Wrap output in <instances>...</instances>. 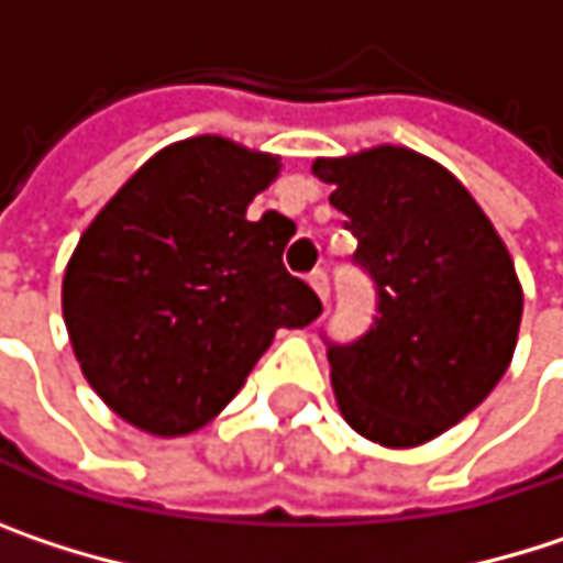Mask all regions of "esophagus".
<instances>
[{
    "label": "esophagus",
    "instance_id": "esophagus-1",
    "mask_svg": "<svg viewBox=\"0 0 563 563\" xmlns=\"http://www.w3.org/2000/svg\"><path fill=\"white\" fill-rule=\"evenodd\" d=\"M309 286L316 289V296H319L322 302H329V277H325V271L309 274Z\"/></svg>",
    "mask_w": 563,
    "mask_h": 563
}]
</instances>
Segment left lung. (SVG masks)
Listing matches in <instances>:
<instances>
[{
  "label": "left lung",
  "mask_w": 563,
  "mask_h": 563,
  "mask_svg": "<svg viewBox=\"0 0 563 563\" xmlns=\"http://www.w3.org/2000/svg\"><path fill=\"white\" fill-rule=\"evenodd\" d=\"M378 286L375 325L329 349L345 423L388 450L456 427L503 382L521 325L511 254L466 185L407 146L312 159Z\"/></svg>",
  "instance_id": "left-lung-1"
}]
</instances>
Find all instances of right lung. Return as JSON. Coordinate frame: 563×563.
I'll list each match as a JSON object with an SVG mask.
<instances>
[{
	"label": "right lung",
	"mask_w": 563,
	"mask_h": 563,
	"mask_svg": "<svg viewBox=\"0 0 563 563\" xmlns=\"http://www.w3.org/2000/svg\"><path fill=\"white\" fill-rule=\"evenodd\" d=\"M280 169V156L224 136L178 140L80 234L60 280L64 325L87 385L126 423L153 437L205 427L277 329L322 312L283 267L296 224L247 218Z\"/></svg>",
	"instance_id": "obj_1"
}]
</instances>
